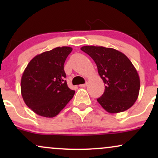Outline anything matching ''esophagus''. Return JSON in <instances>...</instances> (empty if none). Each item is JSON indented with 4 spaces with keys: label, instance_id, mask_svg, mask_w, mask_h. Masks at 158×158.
<instances>
[{
    "label": "esophagus",
    "instance_id": "obj_1",
    "mask_svg": "<svg viewBox=\"0 0 158 158\" xmlns=\"http://www.w3.org/2000/svg\"><path fill=\"white\" fill-rule=\"evenodd\" d=\"M87 86V83H85V84H82V85H79V87H81V88H85V87Z\"/></svg>",
    "mask_w": 158,
    "mask_h": 158
}]
</instances>
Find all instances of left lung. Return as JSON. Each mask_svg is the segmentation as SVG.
Returning a JSON list of instances; mask_svg holds the SVG:
<instances>
[{"label": "left lung", "mask_w": 158, "mask_h": 158, "mask_svg": "<svg viewBox=\"0 0 158 158\" xmlns=\"http://www.w3.org/2000/svg\"><path fill=\"white\" fill-rule=\"evenodd\" d=\"M95 61L98 73L106 84L104 94L97 102L110 114L128 110L139 95L140 81L137 70L123 52L97 46L81 48Z\"/></svg>", "instance_id": "8db88e82"}]
</instances>
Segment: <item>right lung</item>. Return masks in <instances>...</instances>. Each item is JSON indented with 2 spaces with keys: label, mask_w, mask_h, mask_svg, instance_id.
<instances>
[{
  "label": "right lung",
  "mask_w": 158,
  "mask_h": 158,
  "mask_svg": "<svg viewBox=\"0 0 158 158\" xmlns=\"http://www.w3.org/2000/svg\"><path fill=\"white\" fill-rule=\"evenodd\" d=\"M70 47H59L35 56L27 64L21 81L25 104L38 115L53 117L73 97L64 78V64L72 51Z\"/></svg>",
  "instance_id": "right-lung-1"
}]
</instances>
